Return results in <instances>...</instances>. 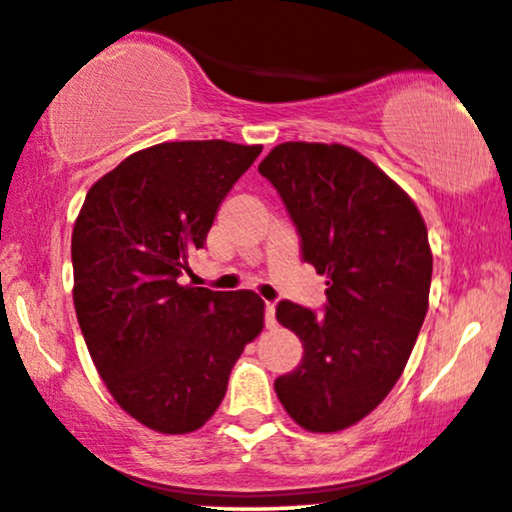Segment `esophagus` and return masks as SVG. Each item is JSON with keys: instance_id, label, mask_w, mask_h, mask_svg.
<instances>
[{"instance_id": "34e87169", "label": "esophagus", "mask_w": 512, "mask_h": 512, "mask_svg": "<svg viewBox=\"0 0 512 512\" xmlns=\"http://www.w3.org/2000/svg\"><path fill=\"white\" fill-rule=\"evenodd\" d=\"M264 326H267V328H274L276 326V307H274V302L264 304Z\"/></svg>"}]
</instances>
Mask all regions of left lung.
Returning a JSON list of instances; mask_svg holds the SVG:
<instances>
[{
	"label": "left lung",
	"mask_w": 512,
	"mask_h": 512,
	"mask_svg": "<svg viewBox=\"0 0 512 512\" xmlns=\"http://www.w3.org/2000/svg\"><path fill=\"white\" fill-rule=\"evenodd\" d=\"M326 276L323 314L281 300L276 319L300 338V366L274 390L312 432L359 423L404 371L428 314L432 252L413 200L371 160L340 144H278L260 163Z\"/></svg>",
	"instance_id": "1"
}]
</instances>
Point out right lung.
<instances>
[{
  "label": "right lung",
  "mask_w": 512,
  "mask_h": 512,
  "mask_svg": "<svg viewBox=\"0 0 512 512\" xmlns=\"http://www.w3.org/2000/svg\"><path fill=\"white\" fill-rule=\"evenodd\" d=\"M260 153L222 139L151 146L103 174L77 215L70 250L80 331L113 399L155 432L203 428L264 326L252 290L179 283Z\"/></svg>",
  "instance_id": "right-lung-1"
}]
</instances>
